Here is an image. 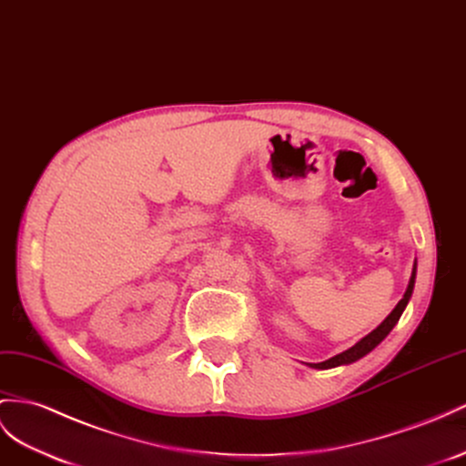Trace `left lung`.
Listing matches in <instances>:
<instances>
[{
	"instance_id": "1",
	"label": "left lung",
	"mask_w": 466,
	"mask_h": 466,
	"mask_svg": "<svg viewBox=\"0 0 466 466\" xmlns=\"http://www.w3.org/2000/svg\"><path fill=\"white\" fill-rule=\"evenodd\" d=\"M415 273H417V259H415L413 269H411V278H410V283H408V289H405L400 303L393 307V311L384 320H381V323L372 332H370V335H366L364 339L358 340L354 347H350L349 350H344V352H340L337 356H332V358H329V360H325V362L309 364V366L317 368V370H329V368H337V366H347V364H352L356 360H360V358L366 356L368 352H372L378 347V344L390 335L391 329L398 325L401 313L405 311V307H408V303L411 299L413 288H415Z\"/></svg>"
}]
</instances>
